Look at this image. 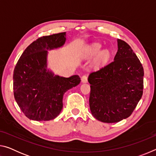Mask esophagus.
<instances>
[{"instance_id":"1","label":"esophagus","mask_w":156,"mask_h":156,"mask_svg":"<svg viewBox=\"0 0 156 156\" xmlns=\"http://www.w3.org/2000/svg\"><path fill=\"white\" fill-rule=\"evenodd\" d=\"M81 81L82 83H87V76L86 75H84L82 76L81 78Z\"/></svg>"}]
</instances>
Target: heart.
I'll return each instance as SVG.
<instances>
[{
  "instance_id": "heart-1",
  "label": "heart",
  "mask_w": 156,
  "mask_h": 156,
  "mask_svg": "<svg viewBox=\"0 0 156 156\" xmlns=\"http://www.w3.org/2000/svg\"><path fill=\"white\" fill-rule=\"evenodd\" d=\"M101 47L102 46L100 44L94 43L89 47L86 51L87 56H96V55L99 53L97 60V62L98 64H103V63H105L108 59H109V58L110 56V53L109 51V50L105 49L100 51Z\"/></svg>"
}]
</instances>
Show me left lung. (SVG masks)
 Segmentation results:
<instances>
[{"instance_id": "left-lung-1", "label": "left lung", "mask_w": 156, "mask_h": 156, "mask_svg": "<svg viewBox=\"0 0 156 156\" xmlns=\"http://www.w3.org/2000/svg\"><path fill=\"white\" fill-rule=\"evenodd\" d=\"M143 77L138 58L126 42L118 39L114 60L89 76L91 114L107 123L129 117L142 98Z\"/></svg>"}]
</instances>
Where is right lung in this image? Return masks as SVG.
<instances>
[{
  "label": "right lung",
  "mask_w": 156,
  "mask_h": 156,
  "mask_svg": "<svg viewBox=\"0 0 156 156\" xmlns=\"http://www.w3.org/2000/svg\"><path fill=\"white\" fill-rule=\"evenodd\" d=\"M65 41L66 32L41 37L18 60L13 75L14 98L29 119L56 118L62 109L63 95L80 83L78 75L65 78L47 69L48 51L62 47Z\"/></svg>",
  "instance_id": "add662e5"
}]
</instances>
